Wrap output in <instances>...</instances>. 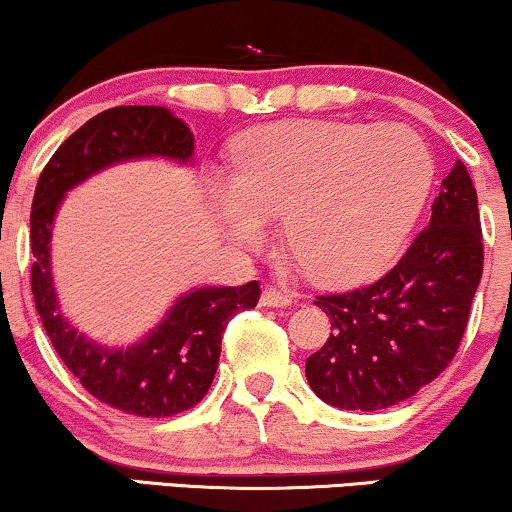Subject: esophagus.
I'll return each mask as SVG.
<instances>
[{"mask_svg":"<svg viewBox=\"0 0 512 512\" xmlns=\"http://www.w3.org/2000/svg\"><path fill=\"white\" fill-rule=\"evenodd\" d=\"M292 304V294L285 290H278V287H266L261 292V306H270V309H282V306Z\"/></svg>","mask_w":512,"mask_h":512,"instance_id":"34e87169","label":"esophagus"}]
</instances>
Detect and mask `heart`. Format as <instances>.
Wrapping results in <instances>:
<instances>
[{"label":"heart","mask_w":512,"mask_h":512,"mask_svg":"<svg viewBox=\"0 0 512 512\" xmlns=\"http://www.w3.org/2000/svg\"><path fill=\"white\" fill-rule=\"evenodd\" d=\"M434 179L429 148L402 124L278 122L239 143L232 179L210 182L237 244L285 213L292 254L314 278L359 280L386 266L412 230Z\"/></svg>","instance_id":"1"}]
</instances>
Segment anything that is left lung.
<instances>
[{"mask_svg":"<svg viewBox=\"0 0 512 512\" xmlns=\"http://www.w3.org/2000/svg\"><path fill=\"white\" fill-rule=\"evenodd\" d=\"M477 191L460 160L443 179L429 225L381 280L316 297L330 335L306 359V381L328 405L378 412L412 398L450 364L482 280Z\"/></svg>","mask_w":512,"mask_h":512,"instance_id":"obj_1","label":"left lung"}]
</instances>
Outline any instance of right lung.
I'll list each match as a JSON object with an SVG mask.
<instances>
[{
    "instance_id": "obj_1",
    "label": "right lung",
    "mask_w": 512,
    "mask_h": 512,
    "mask_svg": "<svg viewBox=\"0 0 512 512\" xmlns=\"http://www.w3.org/2000/svg\"><path fill=\"white\" fill-rule=\"evenodd\" d=\"M194 160V134L167 107L122 105L74 131L42 170L30 210L35 309L66 369L93 398L136 417H172L201 402L218 369L222 333L234 314L254 309L261 287H194L129 347H107L78 333L59 309L52 278V227L66 191L126 160Z\"/></svg>"
}]
</instances>
